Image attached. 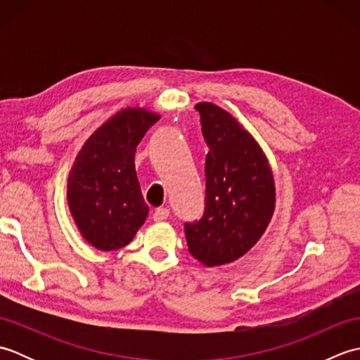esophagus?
Segmentation results:
<instances>
[{"label":"esophagus","instance_id":"esophagus-1","mask_svg":"<svg viewBox=\"0 0 360 360\" xmlns=\"http://www.w3.org/2000/svg\"><path fill=\"white\" fill-rule=\"evenodd\" d=\"M168 217H170V210L165 209V207L156 209L155 213H153V219H155L156 223H159V221H165Z\"/></svg>","mask_w":360,"mask_h":360}]
</instances>
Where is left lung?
Instances as JSON below:
<instances>
[{
    "label": "left lung",
    "mask_w": 360,
    "mask_h": 360,
    "mask_svg": "<svg viewBox=\"0 0 360 360\" xmlns=\"http://www.w3.org/2000/svg\"><path fill=\"white\" fill-rule=\"evenodd\" d=\"M205 156V207L186 223L188 252L205 266L232 263L262 238L275 209L271 165L258 142L219 106L201 102Z\"/></svg>",
    "instance_id": "8db88e82"
}]
</instances>
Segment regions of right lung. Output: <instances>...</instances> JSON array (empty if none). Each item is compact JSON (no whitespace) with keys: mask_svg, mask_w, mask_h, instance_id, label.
I'll return each instance as SVG.
<instances>
[{"mask_svg":"<svg viewBox=\"0 0 360 360\" xmlns=\"http://www.w3.org/2000/svg\"><path fill=\"white\" fill-rule=\"evenodd\" d=\"M159 119V114L128 106L98 127L74 160L68 204L82 236L98 250L127 246L147 219L134 155Z\"/></svg>","mask_w":360,"mask_h":360,"instance_id":"right-lung-1","label":"right lung"}]
</instances>
